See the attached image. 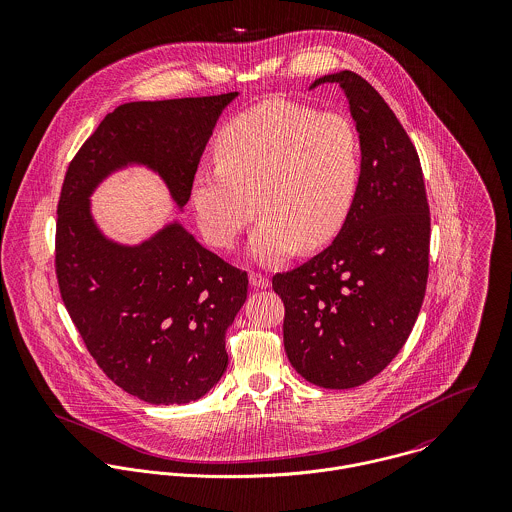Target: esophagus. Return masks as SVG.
<instances>
[{"label":"esophagus","mask_w":512,"mask_h":512,"mask_svg":"<svg viewBox=\"0 0 512 512\" xmlns=\"http://www.w3.org/2000/svg\"><path fill=\"white\" fill-rule=\"evenodd\" d=\"M250 284L254 286V288H270V278L268 276H264V274H258V272H250Z\"/></svg>","instance_id":"1"}]
</instances>
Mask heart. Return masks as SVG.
<instances>
[{"label": "heart", "instance_id": "b5f03b06", "mask_svg": "<svg viewBox=\"0 0 512 512\" xmlns=\"http://www.w3.org/2000/svg\"><path fill=\"white\" fill-rule=\"evenodd\" d=\"M215 151L219 165L199 167L191 181L199 228L230 250L258 207L248 250L260 264L327 244L357 199L361 140L345 116L268 98L224 124Z\"/></svg>", "mask_w": 512, "mask_h": 512}]
</instances>
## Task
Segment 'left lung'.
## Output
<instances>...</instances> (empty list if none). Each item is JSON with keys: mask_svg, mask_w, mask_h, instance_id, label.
I'll list each match as a JSON object with an SVG mask.
<instances>
[{"mask_svg": "<svg viewBox=\"0 0 512 512\" xmlns=\"http://www.w3.org/2000/svg\"><path fill=\"white\" fill-rule=\"evenodd\" d=\"M347 94L361 140V183L341 232L272 288L284 347L321 388H355L390 365L418 319L430 268V207L418 151L384 98L353 71L325 74Z\"/></svg>", "mask_w": 512, "mask_h": 512, "instance_id": "left-lung-1", "label": "left lung"}]
</instances>
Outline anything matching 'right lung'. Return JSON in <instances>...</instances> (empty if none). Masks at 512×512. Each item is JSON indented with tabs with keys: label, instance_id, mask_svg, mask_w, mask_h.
Returning <instances> with one entry per match:
<instances>
[{
	"label": "right lung",
	"instance_id": "right-lung-1",
	"mask_svg": "<svg viewBox=\"0 0 512 512\" xmlns=\"http://www.w3.org/2000/svg\"><path fill=\"white\" fill-rule=\"evenodd\" d=\"M236 96L122 104L76 151L63 181L55 232L63 303L96 365L149 404H187L219 382L248 276L179 222L140 246L116 244L94 224L88 197L112 171L142 163L185 207L220 112Z\"/></svg>",
	"mask_w": 512,
	"mask_h": 512
}]
</instances>
